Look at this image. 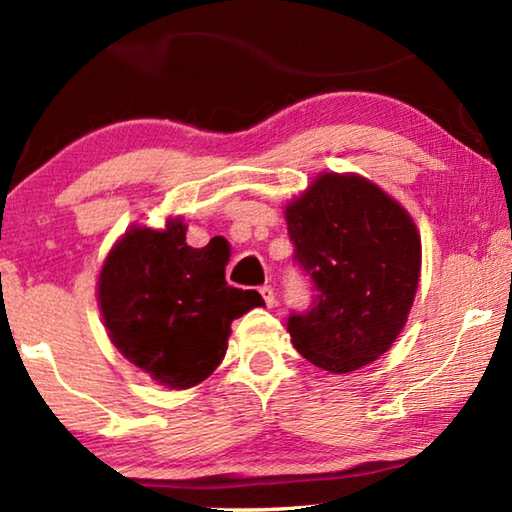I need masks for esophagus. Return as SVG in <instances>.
I'll return each instance as SVG.
<instances>
[{
    "mask_svg": "<svg viewBox=\"0 0 512 512\" xmlns=\"http://www.w3.org/2000/svg\"><path fill=\"white\" fill-rule=\"evenodd\" d=\"M259 293H262V298H264V302H266V307H275V305H277V300H275V291H273L271 284H264V287L259 289Z\"/></svg>",
    "mask_w": 512,
    "mask_h": 512,
    "instance_id": "esophagus-1",
    "label": "esophagus"
}]
</instances>
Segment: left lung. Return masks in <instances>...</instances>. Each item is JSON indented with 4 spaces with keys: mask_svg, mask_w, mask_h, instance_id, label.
Here are the masks:
<instances>
[{
    "mask_svg": "<svg viewBox=\"0 0 512 512\" xmlns=\"http://www.w3.org/2000/svg\"><path fill=\"white\" fill-rule=\"evenodd\" d=\"M293 262L316 296L293 311L291 343L314 366L343 375L391 348L420 280V235L404 207L354 173H323L287 205Z\"/></svg>",
    "mask_w": 512,
    "mask_h": 512,
    "instance_id": "8db88e82",
    "label": "left lung"
}]
</instances>
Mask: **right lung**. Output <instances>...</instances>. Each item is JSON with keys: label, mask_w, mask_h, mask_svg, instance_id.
I'll list each match as a JSON object with an SVG mask.
<instances>
[{"label": "right lung", "mask_w": 512, "mask_h": 512, "mask_svg": "<svg viewBox=\"0 0 512 512\" xmlns=\"http://www.w3.org/2000/svg\"><path fill=\"white\" fill-rule=\"evenodd\" d=\"M187 225L133 228L106 257L99 307L110 341L137 368L169 388L201 384L219 366L232 320L264 300L225 282V259L212 241L192 248Z\"/></svg>", "instance_id": "obj_1"}]
</instances>
